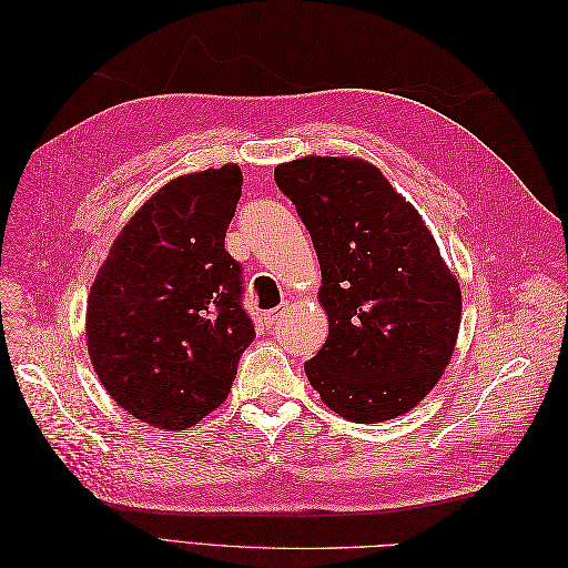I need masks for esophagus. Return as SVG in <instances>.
Returning a JSON list of instances; mask_svg holds the SVG:
<instances>
[{
	"mask_svg": "<svg viewBox=\"0 0 568 568\" xmlns=\"http://www.w3.org/2000/svg\"><path fill=\"white\" fill-rule=\"evenodd\" d=\"M286 311V305L284 307H280V311H270V313H265V322H267V326H272V324H277V320L282 317V313Z\"/></svg>",
	"mask_w": 568,
	"mask_h": 568,
	"instance_id": "obj_1",
	"label": "esophagus"
}]
</instances>
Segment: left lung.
Returning <instances> with one entry per match:
<instances>
[{"label":"left lung","instance_id":"8db88e82","mask_svg":"<svg viewBox=\"0 0 568 568\" xmlns=\"http://www.w3.org/2000/svg\"><path fill=\"white\" fill-rule=\"evenodd\" d=\"M322 267L329 336L305 363L324 405L357 424L405 415L455 351L462 291L419 213L379 168L305 156L274 168Z\"/></svg>","mask_w":568,"mask_h":568}]
</instances>
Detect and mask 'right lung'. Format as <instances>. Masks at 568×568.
Listing matches in <instances>:
<instances>
[{
	"label": "right lung",
	"instance_id": "1",
	"mask_svg": "<svg viewBox=\"0 0 568 568\" xmlns=\"http://www.w3.org/2000/svg\"><path fill=\"white\" fill-rule=\"evenodd\" d=\"M242 182L232 163L170 180L118 234L92 284L99 382L156 428L180 432L225 403L255 338L242 263L225 251Z\"/></svg>",
	"mask_w": 568,
	"mask_h": 568
}]
</instances>
